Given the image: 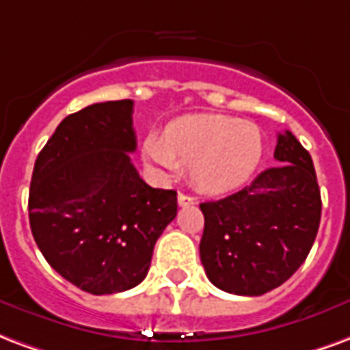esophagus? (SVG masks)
Instances as JSON below:
<instances>
[{
    "instance_id": "esophagus-1",
    "label": "esophagus",
    "mask_w": 350,
    "mask_h": 350,
    "mask_svg": "<svg viewBox=\"0 0 350 350\" xmlns=\"http://www.w3.org/2000/svg\"><path fill=\"white\" fill-rule=\"evenodd\" d=\"M178 204H180L182 208L183 206H193V204H196V198L185 195V193H180V195H178Z\"/></svg>"
}]
</instances>
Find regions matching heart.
Returning <instances> with one entry per match:
<instances>
[{
	"mask_svg": "<svg viewBox=\"0 0 350 350\" xmlns=\"http://www.w3.org/2000/svg\"><path fill=\"white\" fill-rule=\"evenodd\" d=\"M265 154L263 133L256 124L226 115H187L163 133H150L142 157L161 174H176L191 165V180L208 193L241 187L260 167Z\"/></svg>",
	"mask_w": 350,
	"mask_h": 350,
	"instance_id": "heart-1",
	"label": "heart"
}]
</instances>
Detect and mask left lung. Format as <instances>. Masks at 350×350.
I'll use <instances>...</instances> for the list:
<instances>
[{
	"mask_svg": "<svg viewBox=\"0 0 350 350\" xmlns=\"http://www.w3.org/2000/svg\"><path fill=\"white\" fill-rule=\"evenodd\" d=\"M274 159L254 182L200 204V260L222 291L258 297L282 286L304 263L321 222V191L312 155L291 131L280 133Z\"/></svg>",
	"mask_w": 350,
	"mask_h": 350,
	"instance_id": "8db88e82",
	"label": "left lung"
}]
</instances>
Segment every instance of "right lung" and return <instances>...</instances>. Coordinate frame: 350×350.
<instances>
[{"label":"right lung","mask_w":350,"mask_h":350,"mask_svg":"<svg viewBox=\"0 0 350 350\" xmlns=\"http://www.w3.org/2000/svg\"><path fill=\"white\" fill-rule=\"evenodd\" d=\"M133 102H103L68 115L40 150L29 189V224L63 278L113 295L148 274L155 241L178 213L176 191L142 180Z\"/></svg>","instance_id":"obj_1"}]
</instances>
